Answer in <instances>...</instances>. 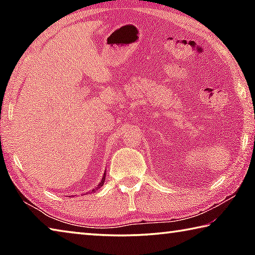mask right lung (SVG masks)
I'll list each match as a JSON object with an SVG mask.
<instances>
[{
	"label": "right lung",
	"instance_id": "1",
	"mask_svg": "<svg viewBox=\"0 0 255 255\" xmlns=\"http://www.w3.org/2000/svg\"><path fill=\"white\" fill-rule=\"evenodd\" d=\"M105 180H106V172H105V174H103V176H102V179H101V181H100V183H99V184H98V187H97L96 189H93L92 191H96V190H98L99 188L102 187L103 183H105Z\"/></svg>",
	"mask_w": 255,
	"mask_h": 255
}]
</instances>
